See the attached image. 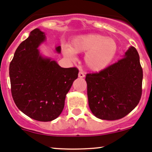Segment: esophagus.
Returning <instances> with one entry per match:
<instances>
[{
  "instance_id": "1",
  "label": "esophagus",
  "mask_w": 152,
  "mask_h": 152,
  "mask_svg": "<svg viewBox=\"0 0 152 152\" xmlns=\"http://www.w3.org/2000/svg\"><path fill=\"white\" fill-rule=\"evenodd\" d=\"M85 76V74L84 73L82 72V71H80L79 73H78V77L79 78H83Z\"/></svg>"
}]
</instances>
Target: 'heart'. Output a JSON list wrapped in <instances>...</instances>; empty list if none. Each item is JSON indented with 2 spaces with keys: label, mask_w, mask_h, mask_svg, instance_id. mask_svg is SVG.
Masks as SVG:
<instances>
[{
  "label": "heart",
  "mask_w": 152,
  "mask_h": 152,
  "mask_svg": "<svg viewBox=\"0 0 152 152\" xmlns=\"http://www.w3.org/2000/svg\"><path fill=\"white\" fill-rule=\"evenodd\" d=\"M117 45L114 39L100 34H87L73 40L71 46L65 45L63 53L71 61L76 59V53H86L84 60L88 69L94 71L104 69L116 55Z\"/></svg>",
  "instance_id": "obj_1"
}]
</instances>
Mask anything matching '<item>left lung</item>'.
Here are the masks:
<instances>
[{
    "label": "left lung",
    "instance_id": "left-lung-1",
    "mask_svg": "<svg viewBox=\"0 0 152 152\" xmlns=\"http://www.w3.org/2000/svg\"><path fill=\"white\" fill-rule=\"evenodd\" d=\"M143 71L137 49L129 47L124 58L99 73L87 74L88 106L96 117L117 120L139 104Z\"/></svg>",
    "mask_w": 152,
    "mask_h": 152
}]
</instances>
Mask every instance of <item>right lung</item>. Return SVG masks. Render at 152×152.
I'll use <instances>...</instances> for the list:
<instances>
[{
    "instance_id": "obj_1",
    "label": "right lung",
    "mask_w": 152,
    "mask_h": 152,
    "mask_svg": "<svg viewBox=\"0 0 152 152\" xmlns=\"http://www.w3.org/2000/svg\"><path fill=\"white\" fill-rule=\"evenodd\" d=\"M45 40L46 35L39 28L33 30L17 48L9 67L15 105L39 121H50L61 114L66 94L78 74L76 68H62L41 56L38 48ZM56 50L60 53L61 46Z\"/></svg>"
}]
</instances>
